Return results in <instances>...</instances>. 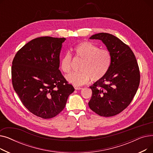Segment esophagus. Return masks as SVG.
I'll use <instances>...</instances> for the list:
<instances>
[{
  "instance_id": "esophagus-1",
  "label": "esophagus",
  "mask_w": 153,
  "mask_h": 153,
  "mask_svg": "<svg viewBox=\"0 0 153 153\" xmlns=\"http://www.w3.org/2000/svg\"><path fill=\"white\" fill-rule=\"evenodd\" d=\"M74 89H75L76 90H81V89H82V87H80L75 86V87H74Z\"/></svg>"
}]
</instances>
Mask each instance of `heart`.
Here are the masks:
<instances>
[{"label": "heart", "instance_id": "1", "mask_svg": "<svg viewBox=\"0 0 153 153\" xmlns=\"http://www.w3.org/2000/svg\"><path fill=\"white\" fill-rule=\"evenodd\" d=\"M76 56L82 61L78 72L68 74V82L74 86H81L88 82L90 78L93 81H97L106 75L111 65V58L107 50L100 49L99 47L89 42H83L74 48ZM72 56L68 52L64 54L61 60V69L66 73L71 70Z\"/></svg>", "mask_w": 153, "mask_h": 153}]
</instances>
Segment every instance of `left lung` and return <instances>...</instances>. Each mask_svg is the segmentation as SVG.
Listing matches in <instances>:
<instances>
[{"instance_id":"8db88e82","label":"left lung","mask_w":153,"mask_h":153,"mask_svg":"<svg viewBox=\"0 0 153 153\" xmlns=\"http://www.w3.org/2000/svg\"><path fill=\"white\" fill-rule=\"evenodd\" d=\"M110 53L111 65L106 75L90 87L92 91L90 108L102 117H112L125 110L132 101L140 81L138 64L131 48L114 35L95 34Z\"/></svg>"}]
</instances>
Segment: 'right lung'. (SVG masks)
I'll return each mask as SVG.
<instances>
[{
	"label": "right lung",
	"mask_w": 153,
	"mask_h": 153,
	"mask_svg": "<svg viewBox=\"0 0 153 153\" xmlns=\"http://www.w3.org/2000/svg\"><path fill=\"white\" fill-rule=\"evenodd\" d=\"M65 40L50 36L35 38L17 51L12 61L15 92L31 113L44 119L58 115L74 91L59 69Z\"/></svg>",
	"instance_id": "add662e5"
}]
</instances>
